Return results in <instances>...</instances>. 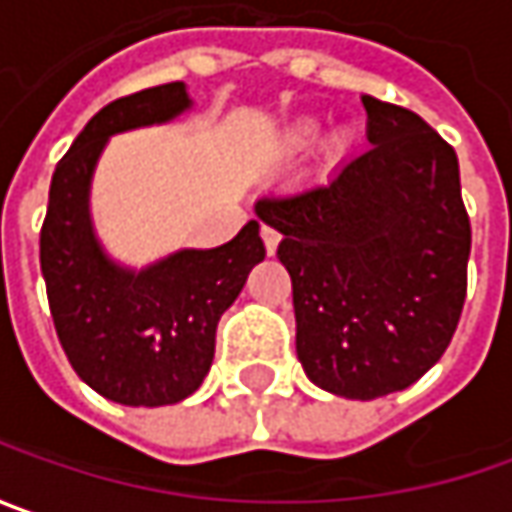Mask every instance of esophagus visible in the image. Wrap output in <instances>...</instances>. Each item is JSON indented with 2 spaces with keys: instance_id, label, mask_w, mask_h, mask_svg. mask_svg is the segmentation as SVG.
<instances>
[{
  "instance_id": "esophagus-1",
  "label": "esophagus",
  "mask_w": 512,
  "mask_h": 512,
  "mask_svg": "<svg viewBox=\"0 0 512 512\" xmlns=\"http://www.w3.org/2000/svg\"><path fill=\"white\" fill-rule=\"evenodd\" d=\"M260 237H263V246H266V252H269V255H275V252H278V243H280L278 229H272V226H260Z\"/></svg>"
}]
</instances>
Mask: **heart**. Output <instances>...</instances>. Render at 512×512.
Instances as JSON below:
<instances>
[{"instance_id":"1","label":"heart","mask_w":512,"mask_h":512,"mask_svg":"<svg viewBox=\"0 0 512 512\" xmlns=\"http://www.w3.org/2000/svg\"><path fill=\"white\" fill-rule=\"evenodd\" d=\"M315 134H318V123H312V120H309V123L298 125V128L292 131V145H306L312 137H315Z\"/></svg>"}]
</instances>
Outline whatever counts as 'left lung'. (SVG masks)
Masks as SVG:
<instances>
[{
  "mask_svg": "<svg viewBox=\"0 0 512 512\" xmlns=\"http://www.w3.org/2000/svg\"><path fill=\"white\" fill-rule=\"evenodd\" d=\"M361 100L367 151L326 183L260 197L255 212L283 234L303 372L372 401L415 384L453 341L470 217L453 145L401 105Z\"/></svg>",
  "mask_w": 512,
  "mask_h": 512,
  "instance_id": "obj_1",
  "label": "left lung"
}]
</instances>
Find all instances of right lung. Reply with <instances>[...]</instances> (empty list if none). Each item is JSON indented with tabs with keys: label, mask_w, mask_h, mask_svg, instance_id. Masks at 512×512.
Instances as JSON below:
<instances>
[{
	"label": "right lung",
	"mask_w": 512,
	"mask_h": 512,
	"mask_svg": "<svg viewBox=\"0 0 512 512\" xmlns=\"http://www.w3.org/2000/svg\"><path fill=\"white\" fill-rule=\"evenodd\" d=\"M189 108L186 82L108 102L56 163L39 234L59 344L88 387L125 407L177 404L203 384L217 321L266 257L257 220L217 249H177L143 269L114 260L97 237L91 183L108 140Z\"/></svg>",
	"instance_id": "obj_1"
}]
</instances>
